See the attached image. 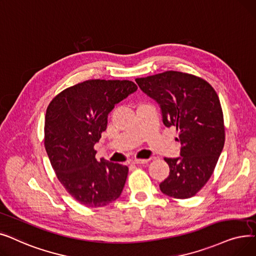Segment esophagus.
I'll list each match as a JSON object with an SVG mask.
<instances>
[{
    "label": "esophagus",
    "mask_w": 256,
    "mask_h": 256,
    "mask_svg": "<svg viewBox=\"0 0 256 256\" xmlns=\"http://www.w3.org/2000/svg\"><path fill=\"white\" fill-rule=\"evenodd\" d=\"M149 160H133L132 164H147Z\"/></svg>",
    "instance_id": "1"
}]
</instances>
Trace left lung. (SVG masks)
I'll list each match as a JSON object with an SVG mask.
<instances>
[{
	"label": "left lung",
	"instance_id": "1",
	"mask_svg": "<svg viewBox=\"0 0 256 256\" xmlns=\"http://www.w3.org/2000/svg\"><path fill=\"white\" fill-rule=\"evenodd\" d=\"M140 88L162 109L166 127H175L180 156L164 158L170 174L160 184L168 197L194 196L214 173L225 142L220 100L212 85L200 77L176 70L136 79Z\"/></svg>",
	"mask_w": 256,
	"mask_h": 256
}]
</instances>
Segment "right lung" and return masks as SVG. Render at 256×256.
Here are the masks:
<instances>
[{"label":"right lung","mask_w":256,"mask_h":256,"mask_svg":"<svg viewBox=\"0 0 256 256\" xmlns=\"http://www.w3.org/2000/svg\"><path fill=\"white\" fill-rule=\"evenodd\" d=\"M138 90L129 80H88L66 88L51 101L44 120V147L66 192L86 208L116 201L128 166L96 160L94 146L106 130L114 106Z\"/></svg>","instance_id":"add662e5"}]
</instances>
